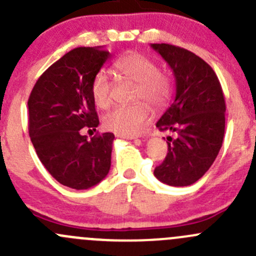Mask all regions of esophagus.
Returning <instances> with one entry per match:
<instances>
[{"label":"esophagus","instance_id":"esophagus-1","mask_svg":"<svg viewBox=\"0 0 256 256\" xmlns=\"http://www.w3.org/2000/svg\"><path fill=\"white\" fill-rule=\"evenodd\" d=\"M115 136L120 138H126V140H135V138H138V136L135 135H124V134H115Z\"/></svg>","mask_w":256,"mask_h":256}]
</instances>
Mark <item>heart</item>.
<instances>
[{"instance_id":"b5f03b06","label":"heart","mask_w":256,"mask_h":256,"mask_svg":"<svg viewBox=\"0 0 256 256\" xmlns=\"http://www.w3.org/2000/svg\"><path fill=\"white\" fill-rule=\"evenodd\" d=\"M114 69L122 78L136 82L134 98L146 100L154 106H160L170 92V80L167 76L157 69L154 60L140 53L124 54L114 63ZM92 96L95 105L106 109L112 104V82L105 72H98L92 82ZM151 116V109L144 102L118 106L108 112L104 125L108 130L124 135H135L140 132Z\"/></svg>"}]
</instances>
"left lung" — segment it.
Returning a JSON list of instances; mask_svg holds the SVG:
<instances>
[{"label": "left lung", "mask_w": 256, "mask_h": 256, "mask_svg": "<svg viewBox=\"0 0 256 256\" xmlns=\"http://www.w3.org/2000/svg\"><path fill=\"white\" fill-rule=\"evenodd\" d=\"M174 72L176 96L157 121L168 138L166 158L154 174L162 183L184 187L197 182L213 164L223 144L226 102L218 76L209 64L176 46L151 44Z\"/></svg>", "instance_id": "left-lung-1"}]
</instances>
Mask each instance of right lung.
Wrapping results in <instances>:
<instances>
[{"instance_id": "right-lung-1", "label": "right lung", "mask_w": 256, "mask_h": 256, "mask_svg": "<svg viewBox=\"0 0 256 256\" xmlns=\"http://www.w3.org/2000/svg\"><path fill=\"white\" fill-rule=\"evenodd\" d=\"M110 56L102 47L68 52L40 76L28 99V130L38 158L73 190L94 187L112 166L114 134L82 135L99 125L92 82Z\"/></svg>"}]
</instances>
